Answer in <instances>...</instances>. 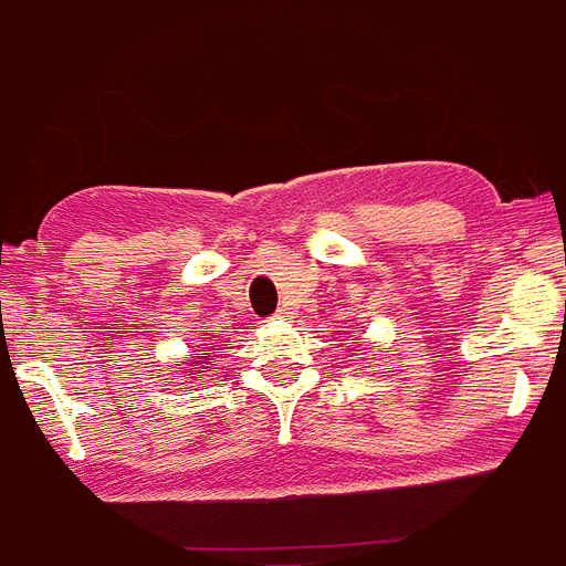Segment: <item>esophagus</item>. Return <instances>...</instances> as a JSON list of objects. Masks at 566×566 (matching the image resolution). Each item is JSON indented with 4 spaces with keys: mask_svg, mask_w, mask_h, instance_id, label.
<instances>
[{
    "mask_svg": "<svg viewBox=\"0 0 566 566\" xmlns=\"http://www.w3.org/2000/svg\"><path fill=\"white\" fill-rule=\"evenodd\" d=\"M287 317V311H279V314H275V319H284Z\"/></svg>",
    "mask_w": 566,
    "mask_h": 566,
    "instance_id": "1",
    "label": "esophagus"
}]
</instances>
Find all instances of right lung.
Returning a JSON list of instances; mask_svg holds the SVG:
<instances>
[{"label":"right lung","mask_w":566,"mask_h":566,"mask_svg":"<svg viewBox=\"0 0 566 566\" xmlns=\"http://www.w3.org/2000/svg\"><path fill=\"white\" fill-rule=\"evenodd\" d=\"M205 364H211V349H205V346H199V349H196V353H193V361H190V370H185V373H188V378H193L196 373L208 370Z\"/></svg>","instance_id":"1"}]
</instances>
